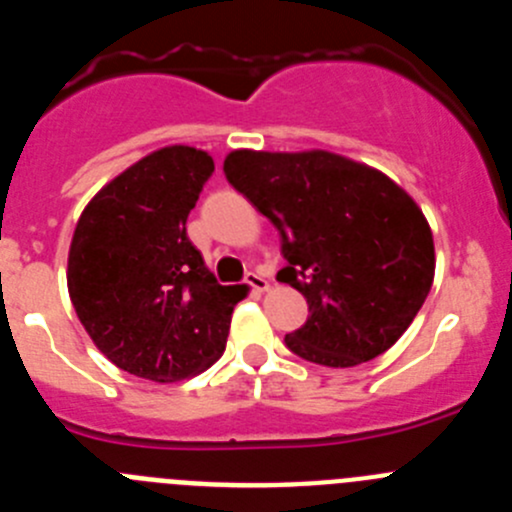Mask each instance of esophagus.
Returning <instances> with one entry per match:
<instances>
[{
    "instance_id": "1",
    "label": "esophagus",
    "mask_w": 512,
    "mask_h": 512,
    "mask_svg": "<svg viewBox=\"0 0 512 512\" xmlns=\"http://www.w3.org/2000/svg\"><path fill=\"white\" fill-rule=\"evenodd\" d=\"M246 284L253 292H266V289H269V279H264L261 274H248Z\"/></svg>"
}]
</instances>
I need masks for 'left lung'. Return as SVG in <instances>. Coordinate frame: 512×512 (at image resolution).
I'll return each mask as SVG.
<instances>
[{
  "label": "left lung",
  "mask_w": 512,
  "mask_h": 512,
  "mask_svg": "<svg viewBox=\"0 0 512 512\" xmlns=\"http://www.w3.org/2000/svg\"><path fill=\"white\" fill-rule=\"evenodd\" d=\"M228 182L271 220L310 318L284 336L320 366L372 361L410 328L436 274L431 225L400 184L338 153L230 151Z\"/></svg>",
  "instance_id": "left-lung-1"
}]
</instances>
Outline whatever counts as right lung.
Returning <instances> with one entry per match:
<instances>
[{
    "label": "right lung",
    "instance_id": "obj_1",
    "mask_svg": "<svg viewBox=\"0 0 512 512\" xmlns=\"http://www.w3.org/2000/svg\"><path fill=\"white\" fill-rule=\"evenodd\" d=\"M215 171L207 151L166 146L104 184L69 248V297L117 369L158 384L205 372L225 351L241 287L217 284L187 238Z\"/></svg>",
    "mask_w": 512,
    "mask_h": 512
}]
</instances>
